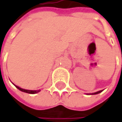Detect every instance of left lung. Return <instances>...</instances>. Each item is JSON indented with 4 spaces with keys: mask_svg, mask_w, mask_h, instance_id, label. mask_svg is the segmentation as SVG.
I'll return each instance as SVG.
<instances>
[{
    "mask_svg": "<svg viewBox=\"0 0 122 122\" xmlns=\"http://www.w3.org/2000/svg\"><path fill=\"white\" fill-rule=\"evenodd\" d=\"M100 92H102V91H99V92H95V93H93L92 94H99V93H100Z\"/></svg>",
    "mask_w": 122,
    "mask_h": 122,
    "instance_id": "obj_1",
    "label": "left lung"
}]
</instances>
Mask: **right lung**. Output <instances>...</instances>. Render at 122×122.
Instances as JSON below:
<instances>
[{"label": "right lung", "instance_id": "right-lung-1", "mask_svg": "<svg viewBox=\"0 0 122 122\" xmlns=\"http://www.w3.org/2000/svg\"><path fill=\"white\" fill-rule=\"evenodd\" d=\"M19 90H20L21 92H25V93H28V94H36L39 92V90H36V91H30V90H25V89H23V88H20L19 86H15Z\"/></svg>", "mask_w": 122, "mask_h": 122}]
</instances>
